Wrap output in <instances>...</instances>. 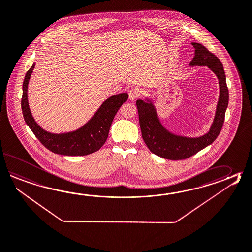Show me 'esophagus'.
I'll return each instance as SVG.
<instances>
[{
  "label": "esophagus",
  "mask_w": 252,
  "mask_h": 252,
  "mask_svg": "<svg viewBox=\"0 0 252 252\" xmlns=\"http://www.w3.org/2000/svg\"><path fill=\"white\" fill-rule=\"evenodd\" d=\"M128 94L129 99L130 100H134L135 98H138L139 96H140V92H139L138 89L132 88V89H130Z\"/></svg>",
  "instance_id": "esophagus-1"
}]
</instances>
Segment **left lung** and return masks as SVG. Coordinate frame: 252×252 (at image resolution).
Wrapping results in <instances>:
<instances>
[{"instance_id": "1", "label": "left lung", "mask_w": 252, "mask_h": 252, "mask_svg": "<svg viewBox=\"0 0 252 252\" xmlns=\"http://www.w3.org/2000/svg\"><path fill=\"white\" fill-rule=\"evenodd\" d=\"M195 47V57L190 62L191 66H207L216 73L219 80L220 96L216 108L214 122L207 134L200 137L189 138L171 134L159 122L153 103L138 99L139 123L144 143L153 154L164 159L179 160L189 158L207 145L212 144L221 132L224 122L226 108L229 102V92L226 84L223 66L219 58L199 43H192Z\"/></svg>"}]
</instances>
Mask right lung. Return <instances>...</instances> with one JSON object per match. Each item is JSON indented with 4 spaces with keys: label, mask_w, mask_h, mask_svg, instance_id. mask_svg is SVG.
<instances>
[{
    "label": "right lung",
    "mask_w": 252,
    "mask_h": 252,
    "mask_svg": "<svg viewBox=\"0 0 252 252\" xmlns=\"http://www.w3.org/2000/svg\"><path fill=\"white\" fill-rule=\"evenodd\" d=\"M35 64L27 72L22 85L21 109L24 120L33 134L46 149L53 153L68 156H83L101 148L107 141L110 126L119 108L128 98L127 93L112 96L103 102L93 118L82 128L67 134H55L46 132L35 122L28 102V83Z\"/></svg>",
    "instance_id": "obj_1"
}]
</instances>
